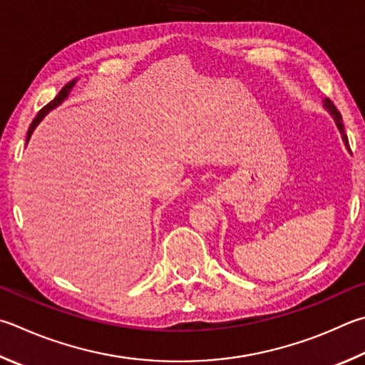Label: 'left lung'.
<instances>
[{
    "instance_id": "8db88e82",
    "label": "left lung",
    "mask_w": 365,
    "mask_h": 365,
    "mask_svg": "<svg viewBox=\"0 0 365 365\" xmlns=\"http://www.w3.org/2000/svg\"><path fill=\"white\" fill-rule=\"evenodd\" d=\"M322 103H324V108H326V110L329 111V113H330V116L334 118V121H335V124H336V128H339L340 134H341V138H343V143H344V147L348 148V151H351V150H349V143H348V137H346V134H344V128H343V119H341L340 111L335 108V105H334L332 102H330V98H324Z\"/></svg>"
}]
</instances>
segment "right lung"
Returning a JSON list of instances; mask_svg holds the SVG:
<instances>
[{
	"mask_svg": "<svg viewBox=\"0 0 365 365\" xmlns=\"http://www.w3.org/2000/svg\"><path fill=\"white\" fill-rule=\"evenodd\" d=\"M76 81L78 79H73V81H70L68 84H65L63 88H62V91L58 92V96L54 98V101H52L51 103H48L46 105V107L39 111V113L36 115V118L33 119V123L30 124V129H29V132H26V143H29V140H30V137H31V134H33V130L36 129V125L43 121V118L49 113L51 110H54V108H57L58 105H62L63 103V101H67V97L70 96V92H71V89H73V86L76 84Z\"/></svg>",
	"mask_w": 365,
	"mask_h": 365,
	"instance_id": "add662e5",
	"label": "right lung"
}]
</instances>
